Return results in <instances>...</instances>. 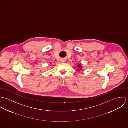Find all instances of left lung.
Instances as JSON below:
<instances>
[{"label":"left lung","instance_id":"8db88e82","mask_svg":"<svg viewBox=\"0 0 128 128\" xmlns=\"http://www.w3.org/2000/svg\"><path fill=\"white\" fill-rule=\"evenodd\" d=\"M78 67L80 68V67H81V65H80V64H79V65H78Z\"/></svg>","mask_w":128,"mask_h":128}]
</instances>
